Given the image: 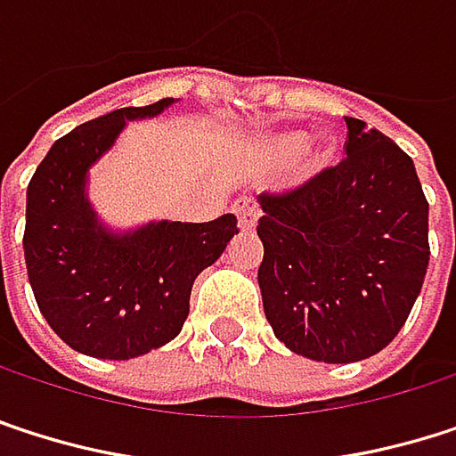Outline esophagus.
Returning <instances> with one entry per match:
<instances>
[{"mask_svg": "<svg viewBox=\"0 0 456 456\" xmlns=\"http://www.w3.org/2000/svg\"><path fill=\"white\" fill-rule=\"evenodd\" d=\"M233 212H236V220H239V228L241 231H255V223H257V204L252 201V199H241V201H236L233 204Z\"/></svg>", "mask_w": 456, "mask_h": 456, "instance_id": "1", "label": "esophagus"}]
</instances>
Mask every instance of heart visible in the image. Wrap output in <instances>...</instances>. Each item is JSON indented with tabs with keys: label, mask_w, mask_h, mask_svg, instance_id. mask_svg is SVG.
I'll list each match as a JSON object with an SVG mask.
<instances>
[{
	"label": "heart",
	"mask_w": 456,
	"mask_h": 456,
	"mask_svg": "<svg viewBox=\"0 0 456 456\" xmlns=\"http://www.w3.org/2000/svg\"><path fill=\"white\" fill-rule=\"evenodd\" d=\"M305 151V172H319L324 169L332 156H335V142L332 140H319L308 145V134L305 132H284L271 142V156L281 164L297 159Z\"/></svg>",
	"instance_id": "obj_1"
}]
</instances>
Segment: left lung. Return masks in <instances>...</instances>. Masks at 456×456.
<instances>
[{
  "label": "left lung",
  "instance_id": "1",
  "mask_svg": "<svg viewBox=\"0 0 456 456\" xmlns=\"http://www.w3.org/2000/svg\"><path fill=\"white\" fill-rule=\"evenodd\" d=\"M345 124L347 156L297 188L263 193L257 223L265 319L289 350L327 363L390 345L430 260L414 161L366 121Z\"/></svg>",
  "mask_w": 456,
  "mask_h": 456
}]
</instances>
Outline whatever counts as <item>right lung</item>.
<instances>
[{"label": "right lung", "mask_w": 456, "mask_h": 456, "mask_svg": "<svg viewBox=\"0 0 456 456\" xmlns=\"http://www.w3.org/2000/svg\"><path fill=\"white\" fill-rule=\"evenodd\" d=\"M172 103L164 98L79 124L55 140L28 183L23 252L37 305L61 340L93 358L126 361L175 340L196 276L239 233L233 215L159 220L126 233L98 220L87 199L90 167L126 121L159 116Z\"/></svg>", "instance_id": "obj_1"}]
</instances>
